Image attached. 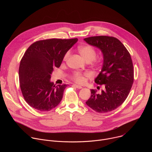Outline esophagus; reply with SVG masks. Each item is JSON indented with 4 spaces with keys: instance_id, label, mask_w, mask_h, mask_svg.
<instances>
[{
    "instance_id": "1",
    "label": "esophagus",
    "mask_w": 152,
    "mask_h": 152,
    "mask_svg": "<svg viewBox=\"0 0 152 152\" xmlns=\"http://www.w3.org/2000/svg\"><path fill=\"white\" fill-rule=\"evenodd\" d=\"M73 86H75L76 88H78V89H82V87L81 86L78 85H76V84H73Z\"/></svg>"
}]
</instances>
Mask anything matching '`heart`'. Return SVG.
I'll use <instances>...</instances> for the list:
<instances>
[{
  "label": "heart",
  "instance_id": "b5f03b06",
  "mask_svg": "<svg viewBox=\"0 0 152 152\" xmlns=\"http://www.w3.org/2000/svg\"><path fill=\"white\" fill-rule=\"evenodd\" d=\"M79 53L82 56V57L87 62H91L94 60L96 56V52L94 48L90 46H85L80 47L78 49ZM70 55L69 52H67L64 56V60L66 61L67 59ZM87 74H82L79 72H76L73 75V79H74L77 83H83L85 82V76H87Z\"/></svg>",
  "mask_w": 152,
  "mask_h": 152
}]
</instances>
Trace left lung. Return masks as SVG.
<instances>
[{
    "label": "left lung",
    "mask_w": 152,
    "mask_h": 152,
    "mask_svg": "<svg viewBox=\"0 0 152 152\" xmlns=\"http://www.w3.org/2000/svg\"><path fill=\"white\" fill-rule=\"evenodd\" d=\"M98 48L103 55L100 73L94 79L103 85L100 93L91 90V96L86 104L99 113L112 111L126 99L134 82V68L131 55L117 38L96 36L83 39Z\"/></svg>",
    "instance_id": "8db88e82"
}]
</instances>
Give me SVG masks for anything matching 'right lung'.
Returning <instances> with one entry per match:
<instances>
[{
	"mask_svg": "<svg viewBox=\"0 0 152 152\" xmlns=\"http://www.w3.org/2000/svg\"><path fill=\"white\" fill-rule=\"evenodd\" d=\"M78 41L49 39L35 42L26 50L19 67V81L26 102L39 111H49L61 102L67 85L50 81L53 68L59 67L68 50Z\"/></svg>",
	"mask_w": 152,
	"mask_h": 152,
	"instance_id": "1",
	"label": "right lung"
}]
</instances>
